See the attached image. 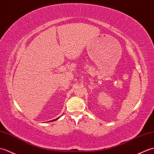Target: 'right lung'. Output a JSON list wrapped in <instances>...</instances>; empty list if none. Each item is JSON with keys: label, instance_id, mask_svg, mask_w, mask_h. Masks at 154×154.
Here are the masks:
<instances>
[{"label": "right lung", "instance_id": "1", "mask_svg": "<svg viewBox=\"0 0 154 154\" xmlns=\"http://www.w3.org/2000/svg\"><path fill=\"white\" fill-rule=\"evenodd\" d=\"M60 117H58V118H57V119H54V120H51V122H53V121H55V120H58L59 119H60ZM49 122H50V121H49Z\"/></svg>", "mask_w": 154, "mask_h": 154}]
</instances>
